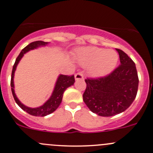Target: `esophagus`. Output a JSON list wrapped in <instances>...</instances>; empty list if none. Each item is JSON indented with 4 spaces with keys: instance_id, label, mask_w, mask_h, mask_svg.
I'll return each instance as SVG.
<instances>
[{
    "instance_id": "1",
    "label": "esophagus",
    "mask_w": 153,
    "mask_h": 153,
    "mask_svg": "<svg viewBox=\"0 0 153 153\" xmlns=\"http://www.w3.org/2000/svg\"><path fill=\"white\" fill-rule=\"evenodd\" d=\"M84 76H83V74L82 71H79L75 74V79L79 80V79H83Z\"/></svg>"
}]
</instances>
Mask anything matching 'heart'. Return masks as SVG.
<instances>
[{"label": "heart", "instance_id": "heart-1", "mask_svg": "<svg viewBox=\"0 0 153 153\" xmlns=\"http://www.w3.org/2000/svg\"><path fill=\"white\" fill-rule=\"evenodd\" d=\"M79 60L84 65H91L94 76H100L109 74L115 68L118 56L114 51H106L97 47H88L80 51Z\"/></svg>", "mask_w": 153, "mask_h": 153}]
</instances>
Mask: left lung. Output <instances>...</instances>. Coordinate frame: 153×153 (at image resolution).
<instances>
[{"instance_id":"8db88e82","label":"left lung","mask_w":153,"mask_h":153,"mask_svg":"<svg viewBox=\"0 0 153 153\" xmlns=\"http://www.w3.org/2000/svg\"><path fill=\"white\" fill-rule=\"evenodd\" d=\"M120 64L106 76L87 78L82 97L92 112L111 117L123 112L135 99L138 76L135 64L126 53L116 49Z\"/></svg>"}]
</instances>
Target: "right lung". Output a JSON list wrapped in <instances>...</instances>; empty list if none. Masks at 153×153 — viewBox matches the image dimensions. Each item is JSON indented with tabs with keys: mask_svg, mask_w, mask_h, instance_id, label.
I'll return each mask as SVG.
<instances>
[{
	"mask_svg": "<svg viewBox=\"0 0 153 153\" xmlns=\"http://www.w3.org/2000/svg\"><path fill=\"white\" fill-rule=\"evenodd\" d=\"M47 44H48V42H42V41H36V42H33L32 43L29 44L27 46H26L22 50V52L19 55V56L16 58L15 64L13 65V71H12L11 82H10L12 93H13V97H14V100L16 102V103L19 105L20 108H22L24 111H25L26 112L31 114V115L38 116V117H44V116H46L48 114H50L52 112H53L59 106L60 103L62 102V100L63 93L65 91V89L67 88L70 87L72 85H74V83L75 82L74 76V75H70V76L69 75H60L59 76L58 79H57L56 84L55 88H54L52 96L51 97V98L43 105L39 107V108H29V107L25 106V105H23L19 100V99L16 97V94H15L14 83H13V77H14V73L16 69V67H17V65L19 64V61L22 58L24 54L25 53H27V51L38 48V47L41 46V45H46Z\"/></svg>",
	"mask_w": 153,
	"mask_h": 153,
	"instance_id": "add662e5",
	"label": "right lung"
}]
</instances>
